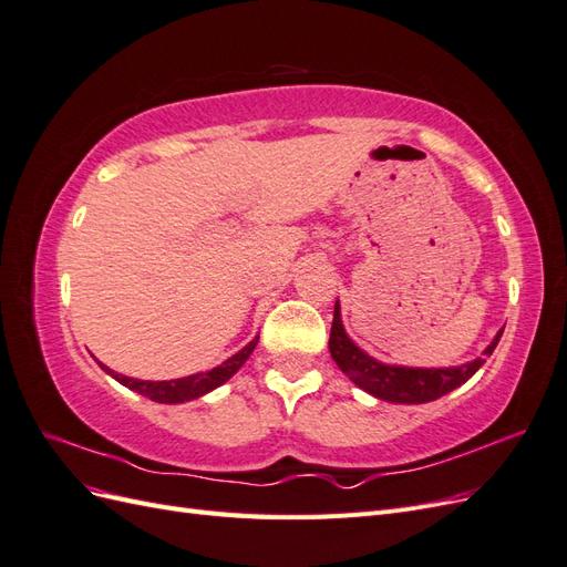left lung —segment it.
<instances>
[{
    "label": "left lung",
    "instance_id": "obj_1",
    "mask_svg": "<svg viewBox=\"0 0 567 567\" xmlns=\"http://www.w3.org/2000/svg\"><path fill=\"white\" fill-rule=\"evenodd\" d=\"M504 329L496 333V338L489 342L485 354H492L496 342H499ZM329 350L333 362L340 367V371L362 390L371 392L373 398L400 402V404H421L433 402L442 394L452 392L461 383H466L471 375L485 364L483 357L473 359V362L454 367V369H404V367H385L371 359L367 352L359 350L354 342L348 338L346 329L340 323V310L336 302L333 310V323H331V338Z\"/></svg>",
    "mask_w": 567,
    "mask_h": 567
}]
</instances>
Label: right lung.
Masks as SVG:
<instances>
[{"label":"right lung","instance_id":"add662e5","mask_svg":"<svg viewBox=\"0 0 567 567\" xmlns=\"http://www.w3.org/2000/svg\"><path fill=\"white\" fill-rule=\"evenodd\" d=\"M257 346V338L250 340L248 346L236 352L234 357H229L225 364L213 369V371H205V373H196V375H186V379H177V381H136V379H127V375H120L113 373L109 367H104L117 383L127 385L130 390L144 394V398L153 400V402H163V404H177V402H188V400H196L200 394L215 390L217 385H221L225 381H229L231 375L246 364V359L250 357V352Z\"/></svg>","mask_w":567,"mask_h":567}]
</instances>
